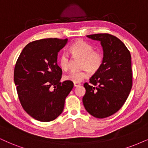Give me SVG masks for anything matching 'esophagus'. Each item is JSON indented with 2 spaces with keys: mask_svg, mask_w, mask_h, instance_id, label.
Instances as JSON below:
<instances>
[{
  "mask_svg": "<svg viewBox=\"0 0 148 148\" xmlns=\"http://www.w3.org/2000/svg\"><path fill=\"white\" fill-rule=\"evenodd\" d=\"M81 84L80 83H74V87H78V86H80Z\"/></svg>",
  "mask_w": 148,
  "mask_h": 148,
  "instance_id": "34e87169",
  "label": "esophagus"
}]
</instances>
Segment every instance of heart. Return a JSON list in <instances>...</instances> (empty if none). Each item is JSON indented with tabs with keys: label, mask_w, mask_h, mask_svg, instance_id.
<instances>
[{
	"label": "heart",
	"mask_w": 148,
	"mask_h": 148,
	"mask_svg": "<svg viewBox=\"0 0 148 148\" xmlns=\"http://www.w3.org/2000/svg\"><path fill=\"white\" fill-rule=\"evenodd\" d=\"M70 52L74 57L81 58L80 67L84 68L78 71H71L63 76L66 80L73 83H80L89 77L87 70L90 72H97L102 66L104 60L103 52L100 50H94L92 44L80 40L71 45ZM58 64L61 70L67 71L70 68V59L68 54L63 52L58 57Z\"/></svg>",
	"instance_id": "heart-1"
}]
</instances>
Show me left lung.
<instances>
[{"instance_id": "8db88e82", "label": "left lung", "mask_w": 148, "mask_h": 148, "mask_svg": "<svg viewBox=\"0 0 148 148\" xmlns=\"http://www.w3.org/2000/svg\"><path fill=\"white\" fill-rule=\"evenodd\" d=\"M100 41L103 48L102 66L85 83L83 98L86 111L97 118L117 112L128 98L132 85L131 55L119 39L108 33L87 35Z\"/></svg>"}]
</instances>
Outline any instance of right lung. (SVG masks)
Listing matches in <instances>:
<instances>
[{
    "instance_id": "1",
    "label": "right lung",
    "mask_w": 148,
    "mask_h": 148,
    "mask_svg": "<svg viewBox=\"0 0 148 148\" xmlns=\"http://www.w3.org/2000/svg\"><path fill=\"white\" fill-rule=\"evenodd\" d=\"M68 39H42L28 44L14 68V83L20 104L30 116L48 122L63 112L65 100L72 91V81L60 82L62 70L58 52Z\"/></svg>"
}]
</instances>
